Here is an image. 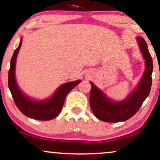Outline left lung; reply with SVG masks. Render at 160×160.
<instances>
[{
  "instance_id": "1",
  "label": "left lung",
  "mask_w": 160,
  "mask_h": 160,
  "mask_svg": "<svg viewBox=\"0 0 160 160\" xmlns=\"http://www.w3.org/2000/svg\"><path fill=\"white\" fill-rule=\"evenodd\" d=\"M137 40L145 60V69L136 89L128 98L121 102H114L91 82L90 106L93 114L99 120L107 122H118L128 120L138 112L150 93L153 60L145 40L140 37H137Z\"/></svg>"
}]
</instances>
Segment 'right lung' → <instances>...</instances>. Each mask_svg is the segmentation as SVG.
<instances>
[{
  "instance_id": "right-lung-1",
  "label": "right lung",
  "mask_w": 160,
  "mask_h": 160,
  "mask_svg": "<svg viewBox=\"0 0 160 160\" xmlns=\"http://www.w3.org/2000/svg\"><path fill=\"white\" fill-rule=\"evenodd\" d=\"M22 38L19 46L14 52L10 62L8 76V86L12 96L14 102L21 112L26 117L38 120H50L60 114L68 93L81 80L68 82L58 88L53 96L48 100L35 101L26 97L18 88L15 80V70L17 56L22 44Z\"/></svg>"
}]
</instances>
